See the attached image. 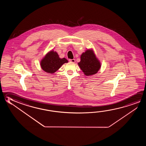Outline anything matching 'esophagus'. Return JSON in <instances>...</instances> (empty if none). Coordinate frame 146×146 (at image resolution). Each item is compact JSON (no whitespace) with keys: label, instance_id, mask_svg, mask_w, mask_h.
Returning <instances> with one entry per match:
<instances>
[{"label":"esophagus","instance_id":"esophagus-1","mask_svg":"<svg viewBox=\"0 0 146 146\" xmlns=\"http://www.w3.org/2000/svg\"><path fill=\"white\" fill-rule=\"evenodd\" d=\"M69 61L70 62H73V63L75 62V60H74V59H72V60H69Z\"/></svg>","mask_w":146,"mask_h":146}]
</instances>
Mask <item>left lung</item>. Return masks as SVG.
<instances>
[{"mask_svg":"<svg viewBox=\"0 0 146 146\" xmlns=\"http://www.w3.org/2000/svg\"><path fill=\"white\" fill-rule=\"evenodd\" d=\"M78 65L87 76L96 74L101 67L100 62L96 57L93 49H87L81 54L80 62Z\"/></svg>","mask_w":146,"mask_h":146,"instance_id":"left-lung-1","label":"left lung"}]
</instances>
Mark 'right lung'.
Masks as SVG:
<instances>
[{
    "label": "right lung",
    "mask_w": 146,
    "mask_h": 146,
    "mask_svg": "<svg viewBox=\"0 0 146 146\" xmlns=\"http://www.w3.org/2000/svg\"><path fill=\"white\" fill-rule=\"evenodd\" d=\"M68 62L65 58H60L58 53L53 50H50L46 54L40 61L42 69L50 74L55 73L64 64Z\"/></svg>",
    "instance_id": "add662e5"
}]
</instances>
